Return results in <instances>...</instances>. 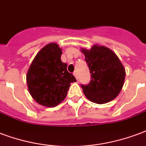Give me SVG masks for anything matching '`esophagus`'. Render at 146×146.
<instances>
[{
  "instance_id": "esophagus-1",
  "label": "esophagus",
  "mask_w": 146,
  "mask_h": 146,
  "mask_svg": "<svg viewBox=\"0 0 146 146\" xmlns=\"http://www.w3.org/2000/svg\"><path fill=\"white\" fill-rule=\"evenodd\" d=\"M73 75H74V76H75L76 79H78V73H77V72H76V71H75V72L73 73Z\"/></svg>"
}]
</instances>
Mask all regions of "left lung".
<instances>
[{"label":"left lung","mask_w":146,"mask_h":146,"mask_svg":"<svg viewBox=\"0 0 146 146\" xmlns=\"http://www.w3.org/2000/svg\"><path fill=\"white\" fill-rule=\"evenodd\" d=\"M91 73L90 83L81 85L88 100L104 104L114 100L124 85L125 70L117 55L106 46L95 44L90 50L81 48Z\"/></svg>","instance_id":"left-lung-1"}]
</instances>
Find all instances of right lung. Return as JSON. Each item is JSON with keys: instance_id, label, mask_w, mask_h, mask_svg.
<instances>
[{"instance_id": "1", "label": "right lung", "mask_w": 146, "mask_h": 146, "mask_svg": "<svg viewBox=\"0 0 146 146\" xmlns=\"http://www.w3.org/2000/svg\"><path fill=\"white\" fill-rule=\"evenodd\" d=\"M62 49L57 43L43 46L32 61L27 73L31 96L40 105L55 107L64 100L70 83L76 80L61 61Z\"/></svg>"}]
</instances>
